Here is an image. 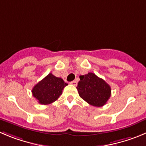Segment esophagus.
Listing matches in <instances>:
<instances>
[{"label": "esophagus", "instance_id": "1", "mask_svg": "<svg viewBox=\"0 0 146 146\" xmlns=\"http://www.w3.org/2000/svg\"><path fill=\"white\" fill-rule=\"evenodd\" d=\"M70 84H72V85L75 86H77V82H76V81H71V82H70Z\"/></svg>", "mask_w": 146, "mask_h": 146}]
</instances>
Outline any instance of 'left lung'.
<instances>
[{
  "label": "left lung",
  "instance_id": "8db88e82",
  "mask_svg": "<svg viewBox=\"0 0 146 146\" xmlns=\"http://www.w3.org/2000/svg\"><path fill=\"white\" fill-rule=\"evenodd\" d=\"M77 88L79 96L89 104L100 107L111 96V87L105 81L93 73L80 76Z\"/></svg>",
  "mask_w": 146,
  "mask_h": 146
}]
</instances>
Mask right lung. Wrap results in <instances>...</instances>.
Wrapping results in <instances>:
<instances>
[{"label":"right lung","instance_id":"obj_1","mask_svg":"<svg viewBox=\"0 0 146 146\" xmlns=\"http://www.w3.org/2000/svg\"><path fill=\"white\" fill-rule=\"evenodd\" d=\"M68 84L61 78L49 73L32 88V94L39 104L47 105L55 102L62 94V90Z\"/></svg>","mask_w":146,"mask_h":146}]
</instances>
